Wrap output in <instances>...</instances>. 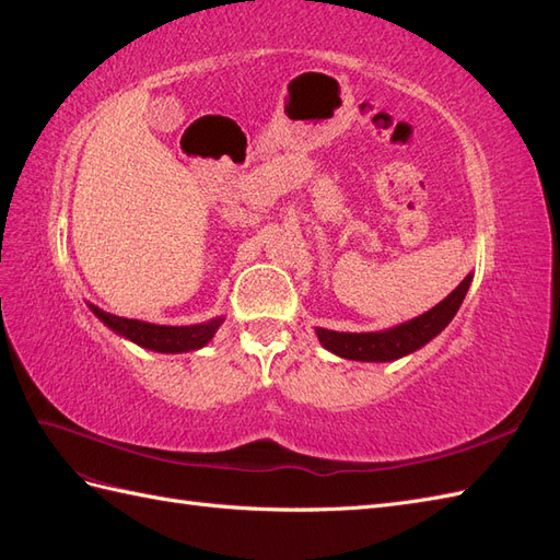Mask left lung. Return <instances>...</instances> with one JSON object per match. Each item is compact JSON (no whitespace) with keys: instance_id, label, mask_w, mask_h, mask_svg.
<instances>
[{"instance_id":"obj_1","label":"left lung","mask_w":560,"mask_h":560,"mask_svg":"<svg viewBox=\"0 0 560 560\" xmlns=\"http://www.w3.org/2000/svg\"><path fill=\"white\" fill-rule=\"evenodd\" d=\"M474 273H469L455 290L439 301L434 308L422 313L409 322H401L397 327H389L383 331H331L315 327L322 348L338 354L343 360L354 362H395L406 354L416 352L425 343H430L434 336L442 334L448 322L460 311L465 294L469 290Z\"/></svg>"}]
</instances>
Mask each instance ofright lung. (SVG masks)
Returning a JSON list of instances; mask_svg holds the SVG:
<instances>
[{
	"label": "right lung",
	"instance_id": "1",
	"mask_svg": "<svg viewBox=\"0 0 560 560\" xmlns=\"http://www.w3.org/2000/svg\"><path fill=\"white\" fill-rule=\"evenodd\" d=\"M93 315L105 322V325L118 334L128 338V341L138 343L140 348L154 350V352H167V354H177V352H191L206 348L217 329L224 325V315L212 317L210 322H200V325H189V327H167V325H151V322L142 319H128V317H118L112 313H105L97 306H89Z\"/></svg>",
	"mask_w": 560,
	"mask_h": 560
}]
</instances>
